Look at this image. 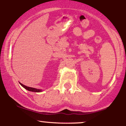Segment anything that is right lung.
Here are the masks:
<instances>
[{
  "label": "right lung",
  "mask_w": 126,
  "mask_h": 126,
  "mask_svg": "<svg viewBox=\"0 0 126 126\" xmlns=\"http://www.w3.org/2000/svg\"><path fill=\"white\" fill-rule=\"evenodd\" d=\"M20 85H21L22 87H23L25 89L27 90L28 91H30V92H42V90L40 89H37V88H32V87H27V86H26V85H23V84L20 83Z\"/></svg>",
  "instance_id": "1"
}]
</instances>
